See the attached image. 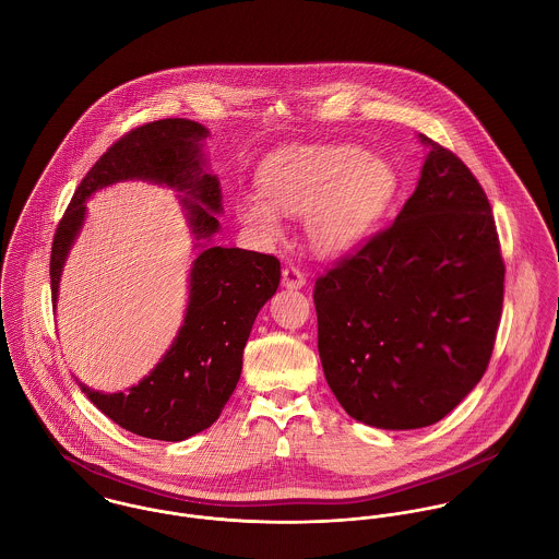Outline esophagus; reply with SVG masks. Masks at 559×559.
<instances>
[{"label": "esophagus", "instance_id": "esophagus-1", "mask_svg": "<svg viewBox=\"0 0 559 559\" xmlns=\"http://www.w3.org/2000/svg\"><path fill=\"white\" fill-rule=\"evenodd\" d=\"M282 284L290 290H299L306 286V275L297 266H286L282 271Z\"/></svg>", "mask_w": 559, "mask_h": 559}]
</instances>
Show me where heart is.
<instances>
[{
    "instance_id": "heart-1",
    "label": "heart",
    "mask_w": 559,
    "mask_h": 559,
    "mask_svg": "<svg viewBox=\"0 0 559 559\" xmlns=\"http://www.w3.org/2000/svg\"><path fill=\"white\" fill-rule=\"evenodd\" d=\"M258 182L264 195L245 191L237 198L240 224L273 240L282 233L280 211L306 213L308 237L326 253L372 235L400 193L396 167L353 144L277 153L262 163Z\"/></svg>"
}]
</instances>
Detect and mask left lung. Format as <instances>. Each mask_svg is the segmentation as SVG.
<instances>
[{"label": "left lung", "instance_id": "1", "mask_svg": "<svg viewBox=\"0 0 559 559\" xmlns=\"http://www.w3.org/2000/svg\"><path fill=\"white\" fill-rule=\"evenodd\" d=\"M396 222L314 286L324 379L368 426L413 430L476 388L503 308V260L484 189L426 135Z\"/></svg>", "mask_w": 559, "mask_h": 559}]
</instances>
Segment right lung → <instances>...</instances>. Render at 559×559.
I'll use <instances>...</instances> for the list:
<instances>
[{"instance_id":"obj_1","label":"right lung","mask_w":559,"mask_h":559,"mask_svg":"<svg viewBox=\"0 0 559 559\" xmlns=\"http://www.w3.org/2000/svg\"><path fill=\"white\" fill-rule=\"evenodd\" d=\"M209 129L167 118L129 131L81 180L51 247V297L58 304L69 251L85 222V200L122 180H148L180 191L198 240L185 320L159 364L138 385L103 394L80 383L90 402L124 430L159 441H185L209 428L237 390L242 348L260 308L280 286V260L239 247L211 245L219 233V178L206 171Z\"/></svg>"}]
</instances>
